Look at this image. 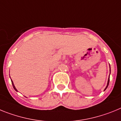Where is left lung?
Here are the masks:
<instances>
[{
    "label": "left lung",
    "instance_id": "8db88e82",
    "mask_svg": "<svg viewBox=\"0 0 121 121\" xmlns=\"http://www.w3.org/2000/svg\"><path fill=\"white\" fill-rule=\"evenodd\" d=\"M109 77H110V75H109ZM109 82H110V78H108V83H107V86H106V88H105V90L106 89H107V87H108V85H109Z\"/></svg>",
    "mask_w": 121,
    "mask_h": 121
}]
</instances>
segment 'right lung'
Returning a JSON list of instances; mask_svg holds the SVG:
<instances>
[{
    "label": "right lung",
    "instance_id": "right-lung-1",
    "mask_svg": "<svg viewBox=\"0 0 121 121\" xmlns=\"http://www.w3.org/2000/svg\"><path fill=\"white\" fill-rule=\"evenodd\" d=\"M11 83H12V85H13V88H14V90H16V91H17V90H16V88H15V86H14V84H13V81L11 80Z\"/></svg>",
    "mask_w": 121,
    "mask_h": 121
}]
</instances>
